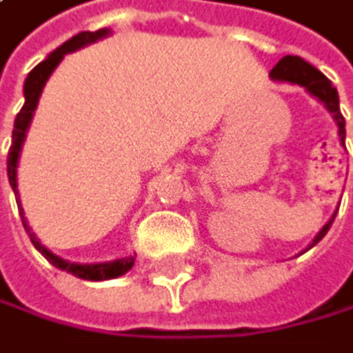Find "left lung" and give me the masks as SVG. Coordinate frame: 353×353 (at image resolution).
I'll list each match as a JSON object with an SVG mask.
<instances>
[{"label":"left lung","instance_id":"8db88e82","mask_svg":"<svg viewBox=\"0 0 353 353\" xmlns=\"http://www.w3.org/2000/svg\"><path fill=\"white\" fill-rule=\"evenodd\" d=\"M269 77H271L273 82H291V84H297V86H304L312 97L319 99V101L325 105V108H327L330 112H332L334 121H336V125H339L341 143L345 145V119H343V114H341L339 93H336V88L332 86V82H330L319 69H314V67L310 65V62H306L304 58H299V56H284V58L278 62V65L271 69ZM334 216H336V212L332 214V219H330V221L319 230V234L314 236V241L310 243V248H314V245L327 234V230H330V225H332Z\"/></svg>","mask_w":353,"mask_h":353}]
</instances>
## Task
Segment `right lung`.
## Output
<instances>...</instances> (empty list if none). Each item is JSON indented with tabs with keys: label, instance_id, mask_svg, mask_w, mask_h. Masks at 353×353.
Instances as JSON below:
<instances>
[{
	"label": "right lung",
	"instance_id": "1",
	"mask_svg": "<svg viewBox=\"0 0 353 353\" xmlns=\"http://www.w3.org/2000/svg\"><path fill=\"white\" fill-rule=\"evenodd\" d=\"M110 30L108 28H101L97 32H80L75 34L73 39H69L67 43H62L56 52L49 54L41 65L34 67L28 77H26V84H23V95H26V103L21 112L17 114L14 119V130H12V143H10V152H8V180H10V186L17 195V206H19V214H21V221H23V228L28 232V236L32 241V245L37 248L49 263H52L56 269H62L67 273H73V276L82 278V280H93V282H99V280H112V278H119L128 273L132 267H134V258L128 256V258H119V260H112V263H99V265H77V263H69L65 258H58L56 254L49 252L45 245L37 239V234L30 230L28 221H26V212L21 208V201H19V191H17V165H19V156H21V147H23V141H26V134H28V128H30V121L34 117V110H37L39 105V99H41V93H43V86L45 82L49 80V75L54 73V69L60 65V60L65 58V54H71L75 49H80L88 43H95L103 37H108Z\"/></svg>",
	"mask_w": 353,
	"mask_h": 353
}]
</instances>
